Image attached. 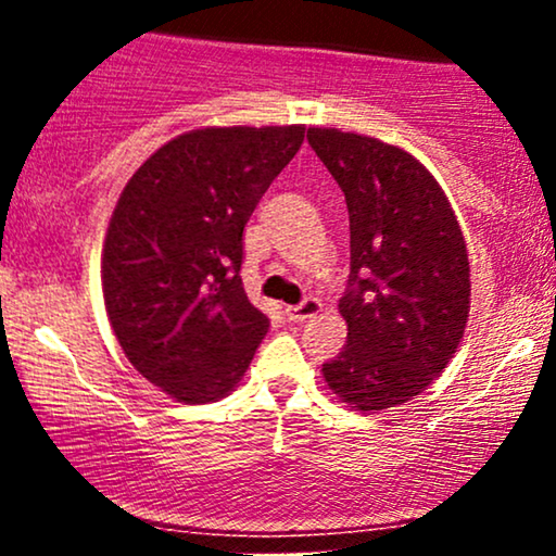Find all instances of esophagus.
Masks as SVG:
<instances>
[{"label": "esophagus", "instance_id": "esophagus-1", "mask_svg": "<svg viewBox=\"0 0 556 556\" xmlns=\"http://www.w3.org/2000/svg\"><path fill=\"white\" fill-rule=\"evenodd\" d=\"M318 311H321V303H318L316 298H305L303 303L287 305L285 316L290 318V321H305V318H314Z\"/></svg>", "mask_w": 556, "mask_h": 556}]
</instances>
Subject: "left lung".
Here are the masks:
<instances>
[{
	"label": "left lung",
	"instance_id": "1",
	"mask_svg": "<svg viewBox=\"0 0 556 556\" xmlns=\"http://www.w3.org/2000/svg\"><path fill=\"white\" fill-rule=\"evenodd\" d=\"M308 143L350 214L348 344L324 363V379L355 410H387L424 392L457 353L470 314L468 248L416 156L337 127H308Z\"/></svg>",
	"mask_w": 556,
	"mask_h": 556
}]
</instances>
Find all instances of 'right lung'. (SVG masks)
I'll return each instance as SVG.
<instances>
[{
    "label": "right lung",
    "instance_id": "right-lung-1",
    "mask_svg": "<svg viewBox=\"0 0 556 556\" xmlns=\"http://www.w3.org/2000/svg\"><path fill=\"white\" fill-rule=\"evenodd\" d=\"M303 125L201 127L125 185L101 256L106 316L140 376L185 405L238 387L269 329L242 290V229Z\"/></svg>",
    "mask_w": 556,
    "mask_h": 556
}]
</instances>
